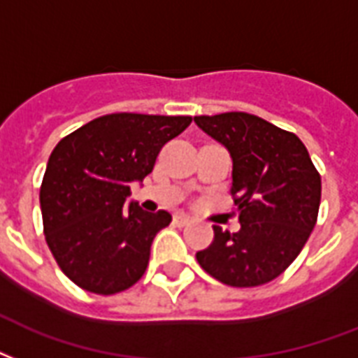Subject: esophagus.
Here are the masks:
<instances>
[{"label": "esophagus", "instance_id": "34e87169", "mask_svg": "<svg viewBox=\"0 0 358 358\" xmlns=\"http://www.w3.org/2000/svg\"><path fill=\"white\" fill-rule=\"evenodd\" d=\"M191 217L185 214H176L174 215V225H178V227H185V225H189Z\"/></svg>", "mask_w": 358, "mask_h": 358}]
</instances>
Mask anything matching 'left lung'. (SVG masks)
<instances>
[{
    "label": "left lung",
    "mask_w": 358,
    "mask_h": 358,
    "mask_svg": "<svg viewBox=\"0 0 358 358\" xmlns=\"http://www.w3.org/2000/svg\"><path fill=\"white\" fill-rule=\"evenodd\" d=\"M195 124L233 159L231 193L238 233L214 227L197 252L210 276L231 287H255L282 274L317 222L321 178L299 136L245 113L195 116Z\"/></svg>",
    "instance_id": "left-lung-1"
}]
</instances>
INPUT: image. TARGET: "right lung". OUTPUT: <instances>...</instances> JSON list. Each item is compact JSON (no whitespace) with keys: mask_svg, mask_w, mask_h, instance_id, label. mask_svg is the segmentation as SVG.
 <instances>
[{"mask_svg":"<svg viewBox=\"0 0 358 358\" xmlns=\"http://www.w3.org/2000/svg\"><path fill=\"white\" fill-rule=\"evenodd\" d=\"M189 124V116L108 114L54 148L39 195L45 236L78 287L114 294L143 278L155 234L173 215L129 201L131 184L152 173L163 144Z\"/></svg>","mask_w":358,"mask_h":358,"instance_id":"right-lung-1","label":"right lung"}]
</instances>
